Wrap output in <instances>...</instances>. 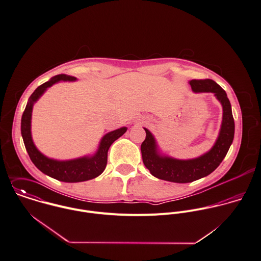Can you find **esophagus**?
<instances>
[{"instance_id": "1", "label": "esophagus", "mask_w": 261, "mask_h": 261, "mask_svg": "<svg viewBox=\"0 0 261 261\" xmlns=\"http://www.w3.org/2000/svg\"><path fill=\"white\" fill-rule=\"evenodd\" d=\"M144 122H146V120H145V121H144Z\"/></svg>"}]
</instances>
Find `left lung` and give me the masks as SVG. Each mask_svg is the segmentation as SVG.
<instances>
[{"label":"left lung","instance_id":"left-lung-1","mask_svg":"<svg viewBox=\"0 0 261 261\" xmlns=\"http://www.w3.org/2000/svg\"><path fill=\"white\" fill-rule=\"evenodd\" d=\"M195 93H213L223 107V119L219 136L207 153L188 160L161 156L157 151L156 141L149 130L144 128L146 138L141 144L143 163L150 173L159 179L186 184L212 173L225 158L234 139L235 124L232 109L226 92L212 80H192Z\"/></svg>","mask_w":261,"mask_h":261}]
</instances>
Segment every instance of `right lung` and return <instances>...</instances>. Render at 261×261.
Wrapping results in <instances>:
<instances>
[{
	"label": "right lung",
	"instance_id": "obj_1",
	"mask_svg": "<svg viewBox=\"0 0 261 261\" xmlns=\"http://www.w3.org/2000/svg\"><path fill=\"white\" fill-rule=\"evenodd\" d=\"M75 80L76 77L74 76L58 74L53 76L51 80L44 83L43 85L39 86L30 96L21 119V134L26 150L34 165L48 176L64 182L86 181L99 176L106 168L108 150L110 146L115 140H117L127 131L126 127H122L106 134L100 142L98 151L93 156L81 157L71 160L59 161L43 155L34 145L31 136V115L33 105L38 101V99L43 95L47 88L51 87L55 83L60 81Z\"/></svg>",
	"mask_w": 261,
	"mask_h": 261
}]
</instances>
